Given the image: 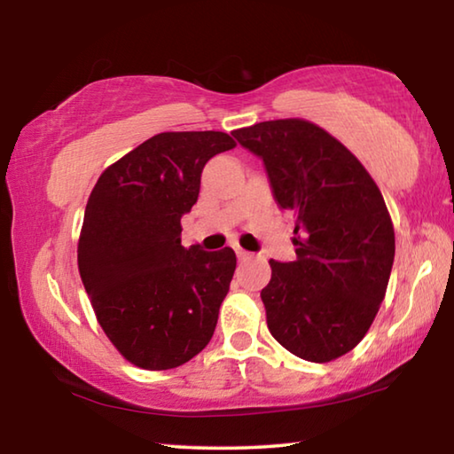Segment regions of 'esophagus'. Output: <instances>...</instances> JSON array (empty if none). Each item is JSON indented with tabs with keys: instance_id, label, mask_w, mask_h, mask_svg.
I'll list each match as a JSON object with an SVG mask.
<instances>
[{
	"instance_id": "1",
	"label": "esophagus",
	"mask_w": 454,
	"mask_h": 454,
	"mask_svg": "<svg viewBox=\"0 0 454 454\" xmlns=\"http://www.w3.org/2000/svg\"><path fill=\"white\" fill-rule=\"evenodd\" d=\"M236 256L238 258H240V260H248L252 254H250V252L248 250H244V248H240V246H236Z\"/></svg>"
}]
</instances>
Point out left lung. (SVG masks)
Listing matches in <instances>:
<instances>
[{
  "label": "left lung",
  "mask_w": 454,
  "mask_h": 454,
  "mask_svg": "<svg viewBox=\"0 0 454 454\" xmlns=\"http://www.w3.org/2000/svg\"><path fill=\"white\" fill-rule=\"evenodd\" d=\"M262 160L280 210L294 214V262L270 260L262 288L268 330L284 348L328 363L363 340L379 312L395 262L387 204L364 166L306 120L234 129Z\"/></svg>",
  "instance_id": "8db88e82"
}]
</instances>
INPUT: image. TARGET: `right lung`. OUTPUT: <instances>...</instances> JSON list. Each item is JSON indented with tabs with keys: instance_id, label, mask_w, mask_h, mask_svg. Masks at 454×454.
I'll use <instances>...</instances> for the list:
<instances>
[{
	"instance_id": "right-lung-1",
	"label": "right lung",
	"mask_w": 454,
	"mask_h": 454,
	"mask_svg": "<svg viewBox=\"0 0 454 454\" xmlns=\"http://www.w3.org/2000/svg\"><path fill=\"white\" fill-rule=\"evenodd\" d=\"M224 132H164L112 164L91 190L78 266L99 326L121 356L168 371L210 342L236 270L232 248H184V214Z\"/></svg>"
}]
</instances>
